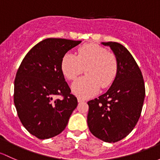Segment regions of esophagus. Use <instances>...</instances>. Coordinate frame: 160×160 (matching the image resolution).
Listing matches in <instances>:
<instances>
[{
    "mask_svg": "<svg viewBox=\"0 0 160 160\" xmlns=\"http://www.w3.org/2000/svg\"><path fill=\"white\" fill-rule=\"evenodd\" d=\"M85 100L84 99V98H81V97H78V102H85Z\"/></svg>",
    "mask_w": 160,
    "mask_h": 160,
    "instance_id": "obj_1",
    "label": "esophagus"
}]
</instances>
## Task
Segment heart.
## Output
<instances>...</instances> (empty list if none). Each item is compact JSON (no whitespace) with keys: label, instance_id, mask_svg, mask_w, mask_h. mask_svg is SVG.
Masks as SVG:
<instances>
[{"label":"heart","instance_id":"obj_1","mask_svg":"<svg viewBox=\"0 0 160 160\" xmlns=\"http://www.w3.org/2000/svg\"><path fill=\"white\" fill-rule=\"evenodd\" d=\"M63 75L68 80H75L84 70L86 75L72 85L74 94L81 98L93 96L100 89L108 88L116 79L118 73V60L114 53L95 44L80 47L78 55L67 52L61 63Z\"/></svg>","mask_w":160,"mask_h":160}]
</instances>
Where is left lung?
<instances>
[{"mask_svg": "<svg viewBox=\"0 0 160 160\" xmlns=\"http://www.w3.org/2000/svg\"><path fill=\"white\" fill-rule=\"evenodd\" d=\"M102 44L109 46L116 56L118 73L108 91L88 102L87 122L95 137L116 142L124 139L136 126L146 89L140 68L129 51L117 42Z\"/></svg>", "mask_w": 160, "mask_h": 160, "instance_id": "1", "label": "left lung"}]
</instances>
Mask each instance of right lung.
Here are the masks:
<instances>
[{
    "instance_id": "1",
    "label": "right lung",
    "mask_w": 160,
    "mask_h": 160,
    "mask_svg": "<svg viewBox=\"0 0 160 160\" xmlns=\"http://www.w3.org/2000/svg\"><path fill=\"white\" fill-rule=\"evenodd\" d=\"M81 42L44 39L28 52L20 65L14 80V105L24 127L38 139L60 134L78 105L61 63L63 56ZM56 95L63 98L55 100Z\"/></svg>"
}]
</instances>
